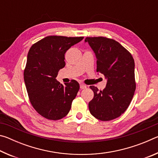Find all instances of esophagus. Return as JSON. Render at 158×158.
I'll use <instances>...</instances> for the list:
<instances>
[{"label": "esophagus", "mask_w": 158, "mask_h": 158, "mask_svg": "<svg viewBox=\"0 0 158 158\" xmlns=\"http://www.w3.org/2000/svg\"><path fill=\"white\" fill-rule=\"evenodd\" d=\"M80 89H86V85H84V84H80Z\"/></svg>", "instance_id": "34e87169"}]
</instances>
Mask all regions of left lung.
<instances>
[{"instance_id":"8db88e82","label":"left lung","mask_w":158,"mask_h":158,"mask_svg":"<svg viewBox=\"0 0 158 158\" xmlns=\"http://www.w3.org/2000/svg\"><path fill=\"white\" fill-rule=\"evenodd\" d=\"M85 42L95 53L97 72L106 79L103 90L90 86L94 97L89 103V110L100 121H111L126 111L135 94V61L131 53L114 40L88 37Z\"/></svg>"}]
</instances>
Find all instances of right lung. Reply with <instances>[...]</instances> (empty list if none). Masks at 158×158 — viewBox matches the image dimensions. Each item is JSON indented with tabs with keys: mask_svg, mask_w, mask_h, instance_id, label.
<instances>
[{
	"mask_svg": "<svg viewBox=\"0 0 158 158\" xmlns=\"http://www.w3.org/2000/svg\"><path fill=\"white\" fill-rule=\"evenodd\" d=\"M84 37L47 36L32 45L23 73L32 106L42 116L56 121L69 113L79 90L75 80L63 85L56 77L65 65V53Z\"/></svg>",
	"mask_w": 158,
	"mask_h": 158,
	"instance_id": "obj_1",
	"label": "right lung"
}]
</instances>
